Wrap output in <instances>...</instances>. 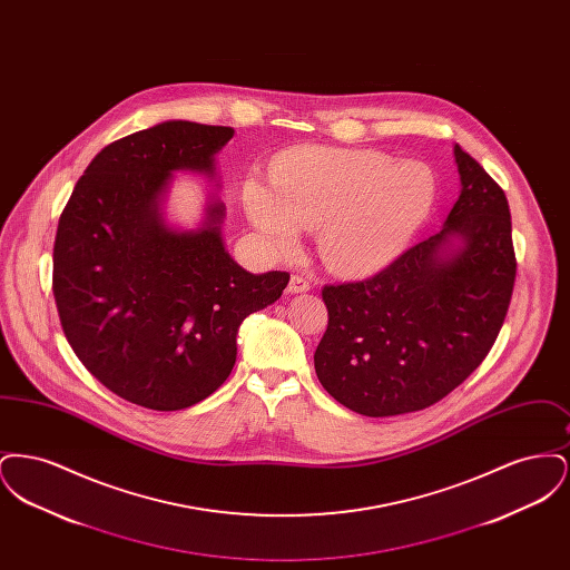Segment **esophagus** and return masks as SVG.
<instances>
[{"label": "esophagus", "instance_id": "1", "mask_svg": "<svg viewBox=\"0 0 570 570\" xmlns=\"http://www.w3.org/2000/svg\"><path fill=\"white\" fill-rule=\"evenodd\" d=\"M307 291H309V282H307L305 277H301V275H293V277H291L288 288H286L288 295H303V293H307Z\"/></svg>", "mask_w": 570, "mask_h": 570}]
</instances>
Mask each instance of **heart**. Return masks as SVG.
<instances>
[{
  "label": "heart",
  "instance_id": "obj_1",
  "mask_svg": "<svg viewBox=\"0 0 570 570\" xmlns=\"http://www.w3.org/2000/svg\"><path fill=\"white\" fill-rule=\"evenodd\" d=\"M272 186L247 177L242 207L273 249H291L301 228L316 230L326 267L367 273L404 252L434 209V170L372 149L305 147L279 156Z\"/></svg>",
  "mask_w": 570,
  "mask_h": 570
}]
</instances>
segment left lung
I'll return each mask as SVG.
<instances>
[{
  "label": "left lung",
  "mask_w": 570,
  "mask_h": 570,
  "mask_svg": "<svg viewBox=\"0 0 570 570\" xmlns=\"http://www.w3.org/2000/svg\"><path fill=\"white\" fill-rule=\"evenodd\" d=\"M460 198L430 239L370 279L325 286L314 353L326 393L365 416L432 406L488 356L511 303V212L485 168L453 147Z\"/></svg>",
  "instance_id": "obj_1"
}]
</instances>
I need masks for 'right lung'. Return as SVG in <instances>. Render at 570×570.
<instances>
[{
	"label": "right lung",
	"instance_id": "1",
	"mask_svg": "<svg viewBox=\"0 0 570 570\" xmlns=\"http://www.w3.org/2000/svg\"><path fill=\"white\" fill-rule=\"evenodd\" d=\"M233 135L170 119L115 140L59 217L53 295L63 333L96 379L138 406L170 412L209 397L235 367L242 323L291 279L233 261L217 191L191 228L166 216L175 173L217 181L216 156Z\"/></svg>",
	"mask_w": 570,
	"mask_h": 570
}]
</instances>
